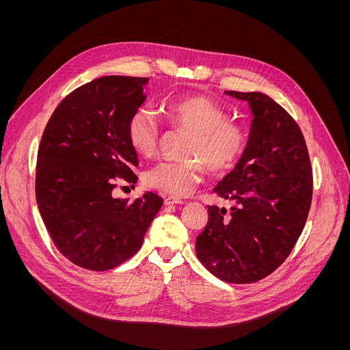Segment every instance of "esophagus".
Wrapping results in <instances>:
<instances>
[{"mask_svg": "<svg viewBox=\"0 0 350 350\" xmlns=\"http://www.w3.org/2000/svg\"><path fill=\"white\" fill-rule=\"evenodd\" d=\"M164 204L165 206H176V204H185V203H183V200H180L177 197L169 196V197L164 198Z\"/></svg>", "mask_w": 350, "mask_h": 350, "instance_id": "esophagus-1", "label": "esophagus"}]
</instances>
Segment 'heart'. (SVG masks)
<instances>
[{
	"instance_id": "obj_1",
	"label": "heart",
	"mask_w": 350,
	"mask_h": 350,
	"mask_svg": "<svg viewBox=\"0 0 350 350\" xmlns=\"http://www.w3.org/2000/svg\"><path fill=\"white\" fill-rule=\"evenodd\" d=\"M170 124L191 133L183 160H164L144 174L147 187L176 197L189 196L204 174V161L213 173H223L245 150L247 133L241 124L227 120V112L208 98L191 95L165 105ZM127 140L143 156H152L160 142V124L149 107L140 106L126 126ZM201 159L204 161H200Z\"/></svg>"
}]
</instances>
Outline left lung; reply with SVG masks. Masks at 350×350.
Returning a JSON list of instances; mask_svg holds the SVG:
<instances>
[{"label": "left lung", "mask_w": 350, "mask_h": 350, "mask_svg": "<svg viewBox=\"0 0 350 350\" xmlns=\"http://www.w3.org/2000/svg\"><path fill=\"white\" fill-rule=\"evenodd\" d=\"M226 95L247 102L254 118L241 159L214 189L234 206L208 207L196 252L221 281L251 284L295 247L310 208L312 169L301 129L282 106L261 92Z\"/></svg>", "instance_id": "obj_1"}]
</instances>
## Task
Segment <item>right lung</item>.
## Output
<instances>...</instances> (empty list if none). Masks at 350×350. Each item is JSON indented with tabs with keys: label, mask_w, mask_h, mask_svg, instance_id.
<instances>
[{
	"label": "right lung",
	"mask_w": 350,
	"mask_h": 350,
	"mask_svg": "<svg viewBox=\"0 0 350 350\" xmlns=\"http://www.w3.org/2000/svg\"><path fill=\"white\" fill-rule=\"evenodd\" d=\"M149 78L102 77L69 94L53 110L36 161L35 196L59 252L89 271H107L142 247L163 200L115 198V178L136 185L137 153L126 135L146 100Z\"/></svg>",
	"instance_id": "1"
}]
</instances>
